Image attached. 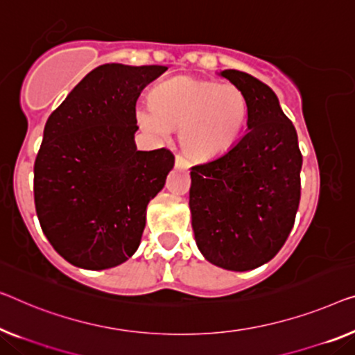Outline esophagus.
<instances>
[{
	"label": "esophagus",
	"mask_w": 355,
	"mask_h": 355,
	"mask_svg": "<svg viewBox=\"0 0 355 355\" xmlns=\"http://www.w3.org/2000/svg\"><path fill=\"white\" fill-rule=\"evenodd\" d=\"M175 167H178V168H188L189 167V162H188L187 157L182 156V155H177V157H175Z\"/></svg>",
	"instance_id": "34e87169"
}]
</instances>
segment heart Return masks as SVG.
<instances>
[{"mask_svg":"<svg viewBox=\"0 0 355 355\" xmlns=\"http://www.w3.org/2000/svg\"><path fill=\"white\" fill-rule=\"evenodd\" d=\"M150 103L135 110L140 129L167 139L180 127V145L198 161L228 151L247 119V98L239 87L191 76L161 83L153 89Z\"/></svg>","mask_w":355,"mask_h":355,"instance_id":"heart-1","label":"heart"}]
</instances>
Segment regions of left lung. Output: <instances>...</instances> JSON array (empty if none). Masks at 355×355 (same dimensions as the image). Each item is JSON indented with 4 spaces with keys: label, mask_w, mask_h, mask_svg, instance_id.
<instances>
[{
    "label": "left lung",
    "mask_w": 355,
    "mask_h": 355,
    "mask_svg": "<svg viewBox=\"0 0 355 355\" xmlns=\"http://www.w3.org/2000/svg\"><path fill=\"white\" fill-rule=\"evenodd\" d=\"M220 75L245 95L247 132L223 155L191 167L189 209L205 260L248 271L272 260L293 228L303 156L271 87L239 70Z\"/></svg>",
    "instance_id": "left-lung-1"
}]
</instances>
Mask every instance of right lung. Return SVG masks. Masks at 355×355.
Listing matches in <instances>:
<instances>
[{"instance_id": "add662e5", "label": "right lung", "mask_w": 355, "mask_h": 355, "mask_svg": "<svg viewBox=\"0 0 355 355\" xmlns=\"http://www.w3.org/2000/svg\"><path fill=\"white\" fill-rule=\"evenodd\" d=\"M167 67L105 63L52 111L35 161V207L47 241L68 263L108 269L134 255L146 205L175 157L137 151V98Z\"/></svg>"}]
</instances>
